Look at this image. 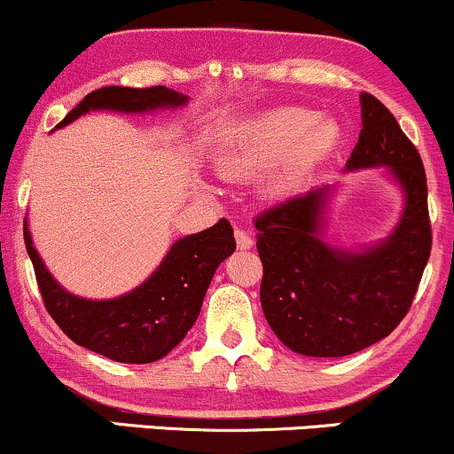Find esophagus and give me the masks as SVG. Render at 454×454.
Returning <instances> with one entry per match:
<instances>
[{"label":"esophagus","instance_id":"obj_1","mask_svg":"<svg viewBox=\"0 0 454 454\" xmlns=\"http://www.w3.org/2000/svg\"><path fill=\"white\" fill-rule=\"evenodd\" d=\"M234 239H237V247L239 249H252L254 247L252 234L241 231V228H237V231H234Z\"/></svg>","mask_w":454,"mask_h":454}]
</instances>
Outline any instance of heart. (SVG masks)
<instances>
[{
    "instance_id": "obj_1",
    "label": "heart",
    "mask_w": 454,
    "mask_h": 454,
    "mask_svg": "<svg viewBox=\"0 0 454 454\" xmlns=\"http://www.w3.org/2000/svg\"><path fill=\"white\" fill-rule=\"evenodd\" d=\"M337 143L340 126L331 117H314L294 106L275 108L254 123L228 164L239 170H262L284 157L275 184L286 185L311 173Z\"/></svg>"
}]
</instances>
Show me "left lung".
I'll list each match as a JSON object with an SVG mask.
<instances>
[{
	"mask_svg": "<svg viewBox=\"0 0 454 454\" xmlns=\"http://www.w3.org/2000/svg\"><path fill=\"white\" fill-rule=\"evenodd\" d=\"M363 129L348 170L387 166L403 187V215L387 241L346 252L322 241L328 187L260 213V303L284 346L305 356H348L388 337L410 311L431 254L427 175L397 119L361 93Z\"/></svg>",
	"mask_w": 454,
	"mask_h": 454,
	"instance_id": "obj_1",
	"label": "left lung"
}]
</instances>
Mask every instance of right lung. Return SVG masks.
<instances>
[{"mask_svg":"<svg viewBox=\"0 0 454 454\" xmlns=\"http://www.w3.org/2000/svg\"><path fill=\"white\" fill-rule=\"evenodd\" d=\"M185 102V96L161 85L147 90L102 87L82 98L57 128L90 111L147 113ZM23 234L44 307L57 326L87 350L134 364L160 361L181 343L200 314L213 273L237 247L231 222L220 220L207 231L179 239L137 290L111 301H90L57 284L31 243L27 223Z\"/></svg>","mask_w":454,"mask_h":454,"instance_id":"1","label":"right lung"}]
</instances>
